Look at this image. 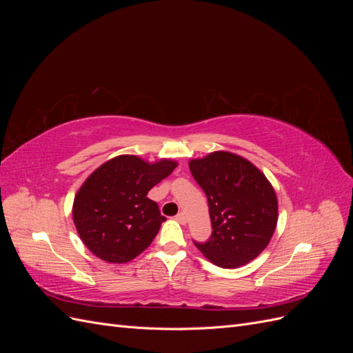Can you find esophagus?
<instances>
[{"label": "esophagus", "mask_w": 353, "mask_h": 353, "mask_svg": "<svg viewBox=\"0 0 353 353\" xmlns=\"http://www.w3.org/2000/svg\"><path fill=\"white\" fill-rule=\"evenodd\" d=\"M175 219L179 222V223H183V225H184V223L187 222V216L184 215V213L183 212H181V213H178V215L175 216Z\"/></svg>", "instance_id": "34e87169"}]
</instances>
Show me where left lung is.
Returning a JSON list of instances; mask_svg holds the SVG:
<instances>
[{
	"label": "left lung",
	"mask_w": 353,
	"mask_h": 353,
	"mask_svg": "<svg viewBox=\"0 0 353 353\" xmlns=\"http://www.w3.org/2000/svg\"><path fill=\"white\" fill-rule=\"evenodd\" d=\"M191 174L206 193L212 236L194 243L216 266L234 270L249 263L270 244L279 221L272 184L248 159L213 152L191 159Z\"/></svg>",
	"instance_id": "obj_1"
}]
</instances>
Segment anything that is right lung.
Wrapping results in <instances>:
<instances>
[{
  "label": "right lung",
  "instance_id": "1",
  "mask_svg": "<svg viewBox=\"0 0 353 353\" xmlns=\"http://www.w3.org/2000/svg\"><path fill=\"white\" fill-rule=\"evenodd\" d=\"M178 162H157L134 154L116 156L83 181L72 215L81 240L92 254L110 263L135 259L152 244L162 222L157 203L147 197Z\"/></svg>",
  "mask_w": 353,
  "mask_h": 353
}]
</instances>
